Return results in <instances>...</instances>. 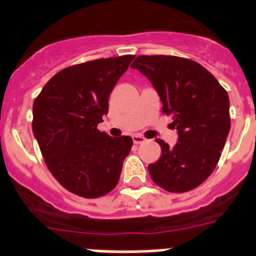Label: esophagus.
Masks as SVG:
<instances>
[{"label": "esophagus", "instance_id": "esophagus-1", "mask_svg": "<svg viewBox=\"0 0 256 256\" xmlns=\"http://www.w3.org/2000/svg\"><path fill=\"white\" fill-rule=\"evenodd\" d=\"M146 141L145 136H140V134H136V136H132V142L136 144V145H140V144H144Z\"/></svg>", "mask_w": 256, "mask_h": 256}]
</instances>
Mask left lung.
Wrapping results in <instances>:
<instances>
[{"label":"left lung","mask_w":256,"mask_h":256,"mask_svg":"<svg viewBox=\"0 0 256 256\" xmlns=\"http://www.w3.org/2000/svg\"><path fill=\"white\" fill-rule=\"evenodd\" d=\"M132 68L152 82L162 100V112L173 116V126L178 130V142L173 148L156 140L161 157L149 165L152 180L170 193L198 188L219 162L231 128L227 91L190 58L142 54Z\"/></svg>","instance_id":"left-lung-1"}]
</instances>
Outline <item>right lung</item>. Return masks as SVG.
Returning <instances> with one entry per match:
<instances>
[{"instance_id":"right-lung-1","label":"right lung","mask_w":256,"mask_h":256,"mask_svg":"<svg viewBox=\"0 0 256 256\" xmlns=\"http://www.w3.org/2000/svg\"><path fill=\"white\" fill-rule=\"evenodd\" d=\"M134 54L96 58L52 76L33 102V134L46 166L62 186L96 198L118 184L132 140L112 138L98 124L108 96Z\"/></svg>"}]
</instances>
